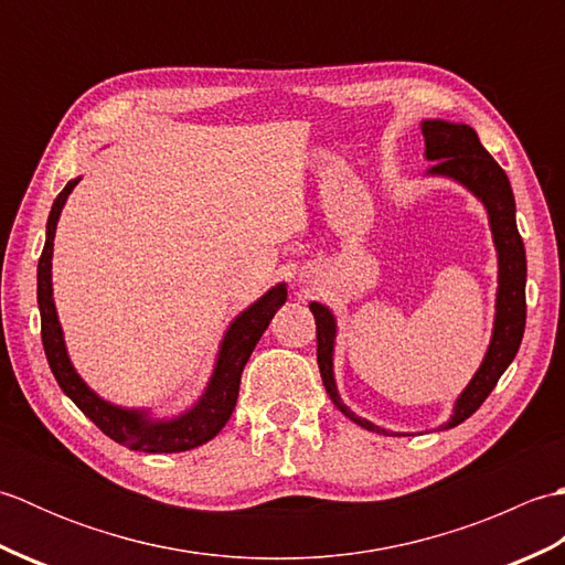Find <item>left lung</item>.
<instances>
[{
  "mask_svg": "<svg viewBox=\"0 0 565 565\" xmlns=\"http://www.w3.org/2000/svg\"><path fill=\"white\" fill-rule=\"evenodd\" d=\"M419 130L425 136V160L431 162L425 177L449 179V182L463 186L468 194H473L481 206L486 209L490 235H493L495 255H498V291H495V316H493V332H490L488 350L483 354L481 366L476 369L471 381L454 401L451 415L447 423H441L439 429H451L461 425L463 419L471 417L483 401L495 388L500 376L512 364L518 354L524 334L526 320V257L524 243L518 231V218H514V194L510 186L508 174L502 167L490 158V152L481 146L478 134L466 124L444 121V118H425L419 124ZM318 326V366L330 401L334 407L350 417L352 423L369 431H381V435H411V431H391L379 427L369 419L359 417L350 405L342 401L338 391V379H334V342H338V320L332 310L313 301L308 306Z\"/></svg>",
  "mask_w": 565,
  "mask_h": 565,
  "instance_id": "1",
  "label": "left lung"
}]
</instances>
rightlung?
I'll use <instances>...</instances> for the list:
<instances>
[{"label": "right lung", "instance_id": "obj_1", "mask_svg": "<svg viewBox=\"0 0 565 565\" xmlns=\"http://www.w3.org/2000/svg\"><path fill=\"white\" fill-rule=\"evenodd\" d=\"M79 179L82 177L70 179L65 189L60 191L57 199L53 201V209L45 225L43 255L39 259L41 338L47 364H51L57 386L63 388L67 398L75 403L106 437H111L114 441L121 444V447L146 454H177L201 447V444H206L218 435L227 419H231L239 393V376H243L247 359L257 347L264 330L269 328L276 310L286 303V281L271 286L267 294L257 298V301L247 306L245 310H239L231 320V326L225 328L223 340L218 344V354H215L206 388H203V393L186 407V411L179 415L158 417L152 413V407H128L106 401L97 391L89 388V383L77 374L75 364H72L65 344V332L63 326H60L53 298L55 231L60 213H63L67 203V196L72 194V189L79 184Z\"/></svg>", "mask_w": 565, "mask_h": 565}]
</instances>
